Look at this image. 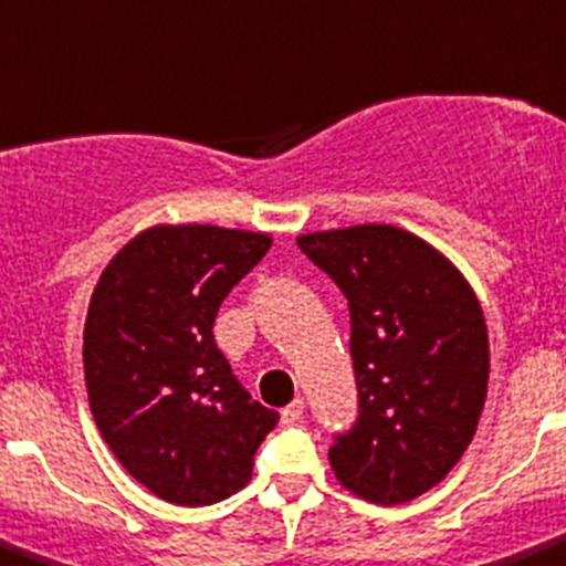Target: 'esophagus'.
Returning <instances> with one entry per match:
<instances>
[{"mask_svg": "<svg viewBox=\"0 0 566 566\" xmlns=\"http://www.w3.org/2000/svg\"><path fill=\"white\" fill-rule=\"evenodd\" d=\"M305 417V400L302 397H296V400L291 402V406L282 408V422L284 426H293V422H298Z\"/></svg>", "mask_w": 566, "mask_h": 566, "instance_id": "1", "label": "esophagus"}]
</instances>
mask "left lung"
<instances>
[{"label": "left lung", "instance_id": "left-lung-1", "mask_svg": "<svg viewBox=\"0 0 566 566\" xmlns=\"http://www.w3.org/2000/svg\"><path fill=\"white\" fill-rule=\"evenodd\" d=\"M296 244L350 307L359 417L327 452L336 481L379 506L415 501L478 431L489 386L481 302L452 261L402 227L307 232Z\"/></svg>", "mask_w": 566, "mask_h": 566}]
</instances>
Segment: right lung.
I'll return each mask as SVG.
<instances>
[{
	"label": "right lung",
	"mask_w": 566,
	"mask_h": 566,
	"mask_svg": "<svg viewBox=\"0 0 566 566\" xmlns=\"http://www.w3.org/2000/svg\"><path fill=\"white\" fill-rule=\"evenodd\" d=\"M268 232L158 224L106 264L88 302V406L120 467L175 506L247 486L279 415L232 377L212 325L227 293L264 259Z\"/></svg>",
	"instance_id": "right-lung-1"
}]
</instances>
